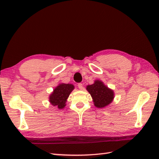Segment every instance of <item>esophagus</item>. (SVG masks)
Returning <instances> with one entry per match:
<instances>
[{"instance_id": "34e87169", "label": "esophagus", "mask_w": 159, "mask_h": 159, "mask_svg": "<svg viewBox=\"0 0 159 159\" xmlns=\"http://www.w3.org/2000/svg\"><path fill=\"white\" fill-rule=\"evenodd\" d=\"M78 87H79V89L82 90V89H83V84H82V83H79V84H78Z\"/></svg>"}]
</instances>
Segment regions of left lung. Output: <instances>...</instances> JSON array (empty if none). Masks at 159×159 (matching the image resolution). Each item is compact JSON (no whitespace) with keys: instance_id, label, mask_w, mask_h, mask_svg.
Wrapping results in <instances>:
<instances>
[{"instance_id":"1","label":"left lung","mask_w":159,"mask_h":159,"mask_svg":"<svg viewBox=\"0 0 159 159\" xmlns=\"http://www.w3.org/2000/svg\"><path fill=\"white\" fill-rule=\"evenodd\" d=\"M86 89L91 94L94 105L97 108L101 109L108 106L114 98L113 91L104 85L101 80H95L92 85H87Z\"/></svg>"}]
</instances>
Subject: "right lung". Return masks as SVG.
I'll list each match as a JSON object with an SVG mask.
<instances>
[{
    "label": "right lung",
    "mask_w": 159,
    "mask_h": 159,
    "mask_svg": "<svg viewBox=\"0 0 159 159\" xmlns=\"http://www.w3.org/2000/svg\"><path fill=\"white\" fill-rule=\"evenodd\" d=\"M74 89V86L72 84L60 83L50 95L49 101L50 104L59 109H63L66 105V102L67 98Z\"/></svg>",
    "instance_id": "1"
}]
</instances>
